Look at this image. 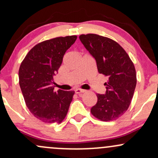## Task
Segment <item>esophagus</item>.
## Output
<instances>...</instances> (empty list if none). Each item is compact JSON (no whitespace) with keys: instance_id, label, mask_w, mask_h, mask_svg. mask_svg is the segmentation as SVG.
Instances as JSON below:
<instances>
[{"instance_id":"obj_1","label":"esophagus","mask_w":158,"mask_h":158,"mask_svg":"<svg viewBox=\"0 0 158 158\" xmlns=\"http://www.w3.org/2000/svg\"><path fill=\"white\" fill-rule=\"evenodd\" d=\"M84 92H85V90L80 89V88H78V89L75 90L76 94H81V93H84Z\"/></svg>"}]
</instances>
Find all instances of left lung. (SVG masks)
Instances as JSON below:
<instances>
[{"mask_svg":"<svg viewBox=\"0 0 158 158\" xmlns=\"http://www.w3.org/2000/svg\"><path fill=\"white\" fill-rule=\"evenodd\" d=\"M79 39L95 59L98 72L108 78L106 94H97L90 112L100 120H115L125 114L133 97L137 84L133 62L114 40L96 34L81 35Z\"/></svg>","mask_w":158,"mask_h":158,"instance_id":"8db88e82","label":"left lung"}]
</instances>
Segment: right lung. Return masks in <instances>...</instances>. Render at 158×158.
I'll return each mask as SVG.
<instances>
[{
	"instance_id": "right-lung-1",
	"label": "right lung",
	"mask_w": 158,
	"mask_h": 158,
	"mask_svg": "<svg viewBox=\"0 0 158 158\" xmlns=\"http://www.w3.org/2000/svg\"><path fill=\"white\" fill-rule=\"evenodd\" d=\"M77 35L43 41L30 50L19 68V85L30 111L44 123H60L66 117L73 91L54 90L53 77Z\"/></svg>"
}]
</instances>
